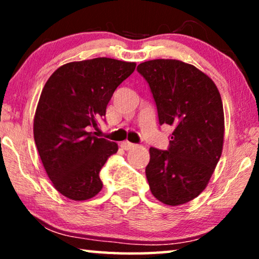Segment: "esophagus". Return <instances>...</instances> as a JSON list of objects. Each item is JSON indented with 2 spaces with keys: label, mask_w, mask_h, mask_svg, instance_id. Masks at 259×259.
I'll return each mask as SVG.
<instances>
[{
  "label": "esophagus",
  "mask_w": 259,
  "mask_h": 259,
  "mask_svg": "<svg viewBox=\"0 0 259 259\" xmlns=\"http://www.w3.org/2000/svg\"><path fill=\"white\" fill-rule=\"evenodd\" d=\"M120 146H121L122 150L130 151V150H133V148L136 147V145L132 144V143H130V141H123V143H121V145H120Z\"/></svg>",
  "instance_id": "1"
}]
</instances>
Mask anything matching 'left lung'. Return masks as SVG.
I'll use <instances>...</instances> for the list:
<instances>
[{
	"mask_svg": "<svg viewBox=\"0 0 259 259\" xmlns=\"http://www.w3.org/2000/svg\"><path fill=\"white\" fill-rule=\"evenodd\" d=\"M137 69L150 84L159 123L173 127L167 151L150 148L148 185L159 201L178 206L203 192L222 155L221 94L211 77L179 60H151Z\"/></svg>",
	"mask_w": 259,
	"mask_h": 259,
	"instance_id": "left-lung-1",
	"label": "left lung"
}]
</instances>
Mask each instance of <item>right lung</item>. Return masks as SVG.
I'll list each match as a JSON object with an SVG mask.
<instances>
[{
    "instance_id": "obj_1",
    "label": "right lung",
    "mask_w": 259,
    "mask_h": 259,
    "mask_svg": "<svg viewBox=\"0 0 259 259\" xmlns=\"http://www.w3.org/2000/svg\"><path fill=\"white\" fill-rule=\"evenodd\" d=\"M136 62L97 58L66 63L46 82L34 116V140L53 185L72 200H87L102 189L100 169L118 145L91 127L106 115L116 87Z\"/></svg>"
}]
</instances>
